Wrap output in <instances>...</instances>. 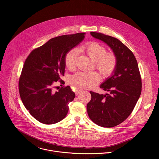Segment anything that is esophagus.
Returning a JSON list of instances; mask_svg holds the SVG:
<instances>
[{
  "mask_svg": "<svg viewBox=\"0 0 159 159\" xmlns=\"http://www.w3.org/2000/svg\"><path fill=\"white\" fill-rule=\"evenodd\" d=\"M82 91H83V89H77L75 90V94H76V96H77L80 93H81V92H82Z\"/></svg>",
  "mask_w": 159,
  "mask_h": 159,
  "instance_id": "1",
  "label": "esophagus"
}]
</instances>
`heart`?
<instances>
[{
    "label": "heart",
    "instance_id": "obj_1",
    "mask_svg": "<svg viewBox=\"0 0 159 159\" xmlns=\"http://www.w3.org/2000/svg\"><path fill=\"white\" fill-rule=\"evenodd\" d=\"M80 50L94 62L96 67L104 76L108 77L115 71L117 58L114 53H106V50L102 45L91 41L82 45ZM77 55V48H72L66 53L65 57V64L68 69H74ZM101 77L97 72H79L70 77V82L74 86L89 89L97 85Z\"/></svg>",
    "mask_w": 159,
    "mask_h": 159
}]
</instances>
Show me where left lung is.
<instances>
[{
    "label": "left lung",
    "mask_w": 159,
    "mask_h": 159,
    "mask_svg": "<svg viewBox=\"0 0 159 159\" xmlns=\"http://www.w3.org/2000/svg\"><path fill=\"white\" fill-rule=\"evenodd\" d=\"M90 34L108 45L117 58V65L100 85L109 94L90 91L91 100L87 105V113L96 125L114 127L130 115L140 96L142 80L138 63L132 52L117 38L96 32Z\"/></svg>",
    "instance_id": "1"
}]
</instances>
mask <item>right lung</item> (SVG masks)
Wrapping results in <instances>:
<instances>
[{"instance_id":"1","label":"right lung","mask_w":159,"mask_h":159,"mask_svg":"<svg viewBox=\"0 0 159 159\" xmlns=\"http://www.w3.org/2000/svg\"><path fill=\"white\" fill-rule=\"evenodd\" d=\"M85 33L53 38L33 50L26 58L19 80L24 106L41 123H57L66 116L69 104L75 97L70 86L54 91L56 82L64 75L65 57L84 38ZM61 84L64 81L60 80Z\"/></svg>"}]
</instances>
